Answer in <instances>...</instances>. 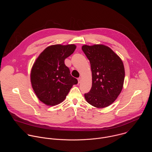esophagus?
I'll return each instance as SVG.
<instances>
[{
    "mask_svg": "<svg viewBox=\"0 0 152 152\" xmlns=\"http://www.w3.org/2000/svg\"><path fill=\"white\" fill-rule=\"evenodd\" d=\"M81 80H82V79L80 77L78 78V83H80L81 82Z\"/></svg>",
    "mask_w": 152,
    "mask_h": 152,
    "instance_id": "1",
    "label": "esophagus"
}]
</instances>
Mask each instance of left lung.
I'll return each mask as SVG.
<instances>
[{
  "mask_svg": "<svg viewBox=\"0 0 152 152\" xmlns=\"http://www.w3.org/2000/svg\"><path fill=\"white\" fill-rule=\"evenodd\" d=\"M82 49L89 59L92 72V87L85 94V100L97 108L111 104L120 94L125 72L121 58L103 45H83Z\"/></svg>",
  "mask_w": 152,
  "mask_h": 152,
  "instance_id": "left-lung-1",
  "label": "left lung"
}]
</instances>
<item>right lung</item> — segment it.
Wrapping results in <instances>:
<instances>
[{
    "label": "right lung",
    "instance_id": "right-lung-1",
    "mask_svg": "<svg viewBox=\"0 0 152 152\" xmlns=\"http://www.w3.org/2000/svg\"><path fill=\"white\" fill-rule=\"evenodd\" d=\"M75 45H55L46 48L36 59L31 72L32 87L38 99L48 106L66 99L77 80L70 75L64 61L75 50Z\"/></svg>",
    "mask_w": 152,
    "mask_h": 152
}]
</instances>
